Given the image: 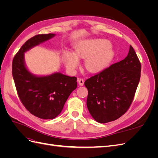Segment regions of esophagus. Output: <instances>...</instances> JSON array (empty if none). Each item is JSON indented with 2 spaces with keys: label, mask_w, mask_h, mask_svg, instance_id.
<instances>
[{
  "label": "esophagus",
  "mask_w": 158,
  "mask_h": 158,
  "mask_svg": "<svg viewBox=\"0 0 158 158\" xmlns=\"http://www.w3.org/2000/svg\"><path fill=\"white\" fill-rule=\"evenodd\" d=\"M78 82L80 85H83L84 84V80L82 78H78Z\"/></svg>",
  "instance_id": "obj_1"
}]
</instances>
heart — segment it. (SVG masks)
Wrapping results in <instances>:
<instances>
[{"mask_svg":"<svg viewBox=\"0 0 158 158\" xmlns=\"http://www.w3.org/2000/svg\"><path fill=\"white\" fill-rule=\"evenodd\" d=\"M75 53L67 52L65 56V64L70 70H74L79 64L77 57L85 61V67L90 73H98L109 64L113 58V51L110 43L106 40H92L80 43L76 47Z\"/></svg>","mask_w":158,"mask_h":158,"instance_id":"heart-1","label":"heart"}]
</instances>
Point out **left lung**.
Wrapping results in <instances>:
<instances>
[{"mask_svg":"<svg viewBox=\"0 0 158 158\" xmlns=\"http://www.w3.org/2000/svg\"><path fill=\"white\" fill-rule=\"evenodd\" d=\"M141 64L130 45L125 59L85 81L87 107L99 123L111 122L125 114L133 101L140 78Z\"/></svg>","mask_w":158,"mask_h":158,"instance_id":"obj_1","label":"left lung"}]
</instances>
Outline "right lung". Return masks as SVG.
Returning a JSON list of instances; mask_svg holds the SVG:
<instances>
[{
  "mask_svg": "<svg viewBox=\"0 0 158 158\" xmlns=\"http://www.w3.org/2000/svg\"><path fill=\"white\" fill-rule=\"evenodd\" d=\"M55 35L40 34L28 40L14 56L12 76L22 104L33 115L52 119L61 113L70 94L77 87V78L60 73L45 76L31 74L26 68L24 52Z\"/></svg>",
  "mask_w": 158,
  "mask_h": 158,
  "instance_id": "add662e5",
  "label": "right lung"
}]
</instances>
